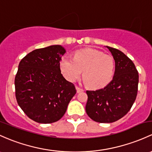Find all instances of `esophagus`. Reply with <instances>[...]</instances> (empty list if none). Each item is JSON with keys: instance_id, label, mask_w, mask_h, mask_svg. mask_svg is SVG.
Masks as SVG:
<instances>
[{"instance_id": "esophagus-1", "label": "esophagus", "mask_w": 152, "mask_h": 152, "mask_svg": "<svg viewBox=\"0 0 152 152\" xmlns=\"http://www.w3.org/2000/svg\"><path fill=\"white\" fill-rule=\"evenodd\" d=\"M76 91H77L78 93H79V92H83V91H84V89H83L82 88H81V87H76Z\"/></svg>"}]
</instances>
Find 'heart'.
Masks as SVG:
<instances>
[{"label": "heart", "instance_id": "obj_1", "mask_svg": "<svg viewBox=\"0 0 152 152\" xmlns=\"http://www.w3.org/2000/svg\"><path fill=\"white\" fill-rule=\"evenodd\" d=\"M64 77L75 81L83 71L84 82L92 89H100L108 85L114 73V61L112 57L93 49L76 51L73 59L63 57L60 63Z\"/></svg>", "mask_w": 152, "mask_h": 152}]
</instances>
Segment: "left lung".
Listing matches in <instances>:
<instances>
[{
  "mask_svg": "<svg viewBox=\"0 0 152 152\" xmlns=\"http://www.w3.org/2000/svg\"><path fill=\"white\" fill-rule=\"evenodd\" d=\"M115 61L112 81L104 88L87 90L86 112L95 122L111 123L127 114L138 92V73L132 60L121 51L106 46Z\"/></svg>",
  "mask_w": 152,
  "mask_h": 152,
  "instance_id": "left-lung-1",
  "label": "left lung"
}]
</instances>
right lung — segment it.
<instances>
[{
  "instance_id": "add662e5",
  "label": "right lung",
  "mask_w": 152,
  "mask_h": 152,
  "mask_svg": "<svg viewBox=\"0 0 152 152\" xmlns=\"http://www.w3.org/2000/svg\"><path fill=\"white\" fill-rule=\"evenodd\" d=\"M66 52L60 45L35 49L20 61L15 76L17 101L35 122L60 120L76 90L62 75L60 62Z\"/></svg>"
}]
</instances>
